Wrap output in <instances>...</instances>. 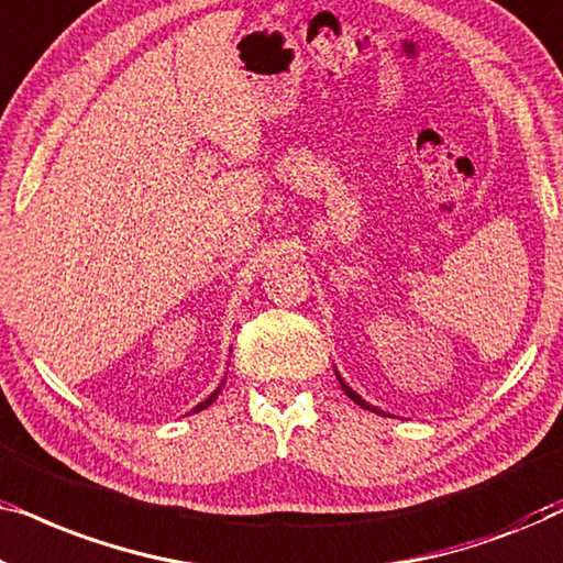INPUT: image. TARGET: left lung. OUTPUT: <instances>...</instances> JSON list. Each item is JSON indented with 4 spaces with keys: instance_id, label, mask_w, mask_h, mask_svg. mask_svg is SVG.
Listing matches in <instances>:
<instances>
[{
    "instance_id": "1",
    "label": "left lung",
    "mask_w": 563,
    "mask_h": 563,
    "mask_svg": "<svg viewBox=\"0 0 563 563\" xmlns=\"http://www.w3.org/2000/svg\"><path fill=\"white\" fill-rule=\"evenodd\" d=\"M335 374H338V372H335ZM338 382H341V389H343V391H345V395H349V397L353 399V402H356L358 407H364V410H372V412H382V410H376V407H372V405H368V402H366V399H361V397L356 395V391H353V389L349 387V384H345V382L341 379V374H338ZM382 415H384V412H382Z\"/></svg>"
}]
</instances>
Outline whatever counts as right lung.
<instances>
[{
	"label": "right lung",
	"mask_w": 563,
	"mask_h": 563,
	"mask_svg": "<svg viewBox=\"0 0 563 563\" xmlns=\"http://www.w3.org/2000/svg\"><path fill=\"white\" fill-rule=\"evenodd\" d=\"M222 384H225V379H222ZM222 384H220V387H218V389H214V391H212V395H210V397H207V399H205V402H199V405H197V407H195V410H191V412H199V410H205V407H210V405L214 402V399H218V395H220V389H222Z\"/></svg>",
	"instance_id": "right-lung-1"
}]
</instances>
